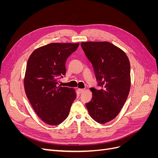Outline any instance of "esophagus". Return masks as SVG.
I'll return each mask as SVG.
<instances>
[{
    "mask_svg": "<svg viewBox=\"0 0 158 158\" xmlns=\"http://www.w3.org/2000/svg\"><path fill=\"white\" fill-rule=\"evenodd\" d=\"M78 92L80 93V94H81V93H83L84 91H85V89H81V88H78Z\"/></svg>",
    "mask_w": 158,
    "mask_h": 158,
    "instance_id": "1",
    "label": "esophagus"
}]
</instances>
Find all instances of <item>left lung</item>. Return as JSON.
<instances>
[{
  "mask_svg": "<svg viewBox=\"0 0 158 158\" xmlns=\"http://www.w3.org/2000/svg\"><path fill=\"white\" fill-rule=\"evenodd\" d=\"M92 63L99 89L91 88L92 98L85 103L94 121L106 123L121 111L131 87V65L125 52L107 41L82 42Z\"/></svg>",
  "mask_w": 158,
  "mask_h": 158,
  "instance_id": "left-lung-1",
  "label": "left lung"
}]
</instances>
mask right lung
<instances>
[{
	"label": "right lung",
	"mask_w": 158,
	"mask_h": 158,
	"mask_svg": "<svg viewBox=\"0 0 158 158\" xmlns=\"http://www.w3.org/2000/svg\"><path fill=\"white\" fill-rule=\"evenodd\" d=\"M78 46L52 43L35 49L27 60L25 92L35 112L48 125L63 123L76 98L73 88L58 85L66 74V59Z\"/></svg>",
	"instance_id": "right-lung-1"
}]
</instances>
